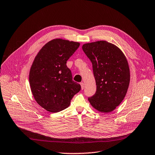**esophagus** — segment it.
Wrapping results in <instances>:
<instances>
[{"label": "esophagus", "instance_id": "obj_1", "mask_svg": "<svg viewBox=\"0 0 155 155\" xmlns=\"http://www.w3.org/2000/svg\"><path fill=\"white\" fill-rule=\"evenodd\" d=\"M80 85H81L82 89H84V82H81V83H80Z\"/></svg>", "mask_w": 155, "mask_h": 155}]
</instances>
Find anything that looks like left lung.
Wrapping results in <instances>:
<instances>
[{
  "label": "left lung",
  "instance_id": "obj_1",
  "mask_svg": "<svg viewBox=\"0 0 155 155\" xmlns=\"http://www.w3.org/2000/svg\"><path fill=\"white\" fill-rule=\"evenodd\" d=\"M82 49L92 64L96 84V93L88 100L97 110L111 112L122 101L129 88L127 59L117 46L103 40L85 44Z\"/></svg>",
  "mask_w": 155,
  "mask_h": 155
}]
</instances>
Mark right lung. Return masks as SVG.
I'll return each mask as SVG.
<instances>
[{
  "mask_svg": "<svg viewBox=\"0 0 155 155\" xmlns=\"http://www.w3.org/2000/svg\"><path fill=\"white\" fill-rule=\"evenodd\" d=\"M79 46L78 42L54 39L42 47L33 61L29 75L31 91L37 103L47 111L64 110L81 89L66 66Z\"/></svg>",
  "mask_w": 155,
  "mask_h": 155,
  "instance_id": "right-lung-1",
  "label": "right lung"
}]
</instances>
